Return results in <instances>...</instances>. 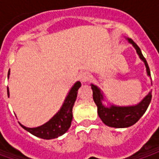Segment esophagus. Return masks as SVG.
<instances>
[{"label": "esophagus", "mask_w": 159, "mask_h": 159, "mask_svg": "<svg viewBox=\"0 0 159 159\" xmlns=\"http://www.w3.org/2000/svg\"><path fill=\"white\" fill-rule=\"evenodd\" d=\"M79 79L82 83L87 82V81H89V80L90 79V74L88 71H82L81 73H80Z\"/></svg>", "instance_id": "1"}]
</instances>
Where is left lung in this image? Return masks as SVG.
<instances>
[{
    "mask_svg": "<svg viewBox=\"0 0 159 159\" xmlns=\"http://www.w3.org/2000/svg\"><path fill=\"white\" fill-rule=\"evenodd\" d=\"M125 39L135 48L140 59L145 64L147 75L150 77L149 65L146 59L144 58L143 55L142 54L140 48L131 39L129 38H125ZM151 85H152V82H151ZM90 86L93 91V99L97 106V112L100 119L106 125L111 126V127H115V128H125V127L134 125L138 120L142 118V116L148 109L151 101V97H152V95H151L152 91H150L148 95L135 105L119 106V105H114L112 103H110V105L106 106L103 103V102H105L106 100L104 98V95L101 89L94 84H91Z\"/></svg>",
    "mask_w": 159,
    "mask_h": 159,
    "instance_id": "8db88e82",
    "label": "left lung"
}]
</instances>
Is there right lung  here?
<instances>
[{
    "label": "right lung",
    "instance_id": "right-lung-1",
    "mask_svg": "<svg viewBox=\"0 0 159 159\" xmlns=\"http://www.w3.org/2000/svg\"><path fill=\"white\" fill-rule=\"evenodd\" d=\"M9 70L8 78L9 77ZM81 87V83L77 81L71 88L64 99V103L60 110L53 116L45 124L37 126V127H27L19 123L22 127L34 134V136L41 139H55L63 135L70 128L72 121V108L76 101L78 90ZM8 96H9V91L8 88Z\"/></svg>",
    "mask_w": 159,
    "mask_h": 159
}]
</instances>
